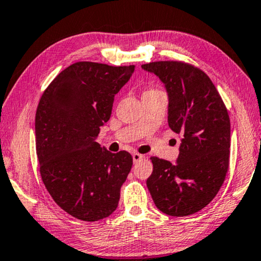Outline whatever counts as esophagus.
I'll return each mask as SVG.
<instances>
[{"instance_id":"esophagus-1","label":"esophagus","mask_w":261,"mask_h":261,"mask_svg":"<svg viewBox=\"0 0 261 261\" xmlns=\"http://www.w3.org/2000/svg\"><path fill=\"white\" fill-rule=\"evenodd\" d=\"M132 157H133V161H134V163H137V162H139V161H141L143 160V158L145 157L144 154H140V153H138V152H134L133 154H132Z\"/></svg>"}]
</instances>
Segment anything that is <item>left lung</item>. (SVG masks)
Returning <instances> with one entry per match:
<instances>
[{"instance_id":"obj_1","label":"left lung","mask_w":261,"mask_h":261,"mask_svg":"<svg viewBox=\"0 0 261 261\" xmlns=\"http://www.w3.org/2000/svg\"><path fill=\"white\" fill-rule=\"evenodd\" d=\"M165 84L168 123L182 137L177 162L151 157L146 185L154 205L165 215L185 217L213 200L229 169L230 118L207 74L182 61L143 64Z\"/></svg>"}]
</instances>
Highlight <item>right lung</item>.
Listing matches in <instances>:
<instances>
[{"mask_svg":"<svg viewBox=\"0 0 261 261\" xmlns=\"http://www.w3.org/2000/svg\"><path fill=\"white\" fill-rule=\"evenodd\" d=\"M134 66L81 61L63 69L40 97L36 111V150L43 184L63 211L96 222L118 205L133 158L111 153L96 139L108 122L114 97Z\"/></svg>","mask_w":261,"mask_h":261,"instance_id":"add662e5","label":"right lung"}]
</instances>
